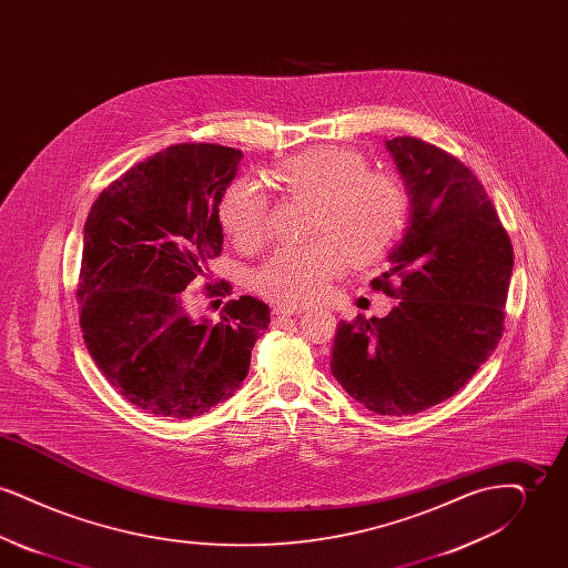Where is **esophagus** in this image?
Listing matches in <instances>:
<instances>
[{"label":"esophagus","mask_w":568,"mask_h":568,"mask_svg":"<svg viewBox=\"0 0 568 568\" xmlns=\"http://www.w3.org/2000/svg\"><path fill=\"white\" fill-rule=\"evenodd\" d=\"M296 308H285V306H276L274 311H272V320L274 322H281V320H285V317H292V315H296Z\"/></svg>","instance_id":"34e87169"}]
</instances>
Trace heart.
<instances>
[{
    "instance_id": "b5f03b06",
    "label": "heart",
    "mask_w": 568,
    "mask_h": 568,
    "mask_svg": "<svg viewBox=\"0 0 568 568\" xmlns=\"http://www.w3.org/2000/svg\"><path fill=\"white\" fill-rule=\"evenodd\" d=\"M271 181L287 197L311 202L306 232L322 236L278 248L253 272V290L276 304L297 306L322 296L347 257L353 266H371L405 227V187L389 174L368 172L366 158L353 149H304L276 163ZM268 211L262 185L243 176L223 193L219 221L236 246L253 251L268 239Z\"/></svg>"
}]
</instances>
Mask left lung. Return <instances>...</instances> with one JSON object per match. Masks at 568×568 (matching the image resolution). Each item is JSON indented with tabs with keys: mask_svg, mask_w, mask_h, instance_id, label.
<instances>
[{
	"mask_svg": "<svg viewBox=\"0 0 568 568\" xmlns=\"http://www.w3.org/2000/svg\"><path fill=\"white\" fill-rule=\"evenodd\" d=\"M410 200L392 268L371 281L400 300L383 320L336 327L329 371L378 415H415L452 398L496 349L514 246L477 176L419 138L385 140Z\"/></svg>",
	"mask_w": 568,
	"mask_h": 568,
	"instance_id": "8db88e82",
	"label": "left lung"
}]
</instances>
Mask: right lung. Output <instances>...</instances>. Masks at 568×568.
<instances>
[{
  "mask_svg": "<svg viewBox=\"0 0 568 568\" xmlns=\"http://www.w3.org/2000/svg\"><path fill=\"white\" fill-rule=\"evenodd\" d=\"M243 151L174 144L110 183L84 221V345L110 385L144 413L191 419L243 385L251 349L271 324L262 300H227L219 322L195 317L193 281L221 253L219 204ZM227 281L206 283L213 304Z\"/></svg>",
  "mask_w": 568,
  "mask_h": 568,
  "instance_id": "add662e5",
  "label": "right lung"
}]
</instances>
